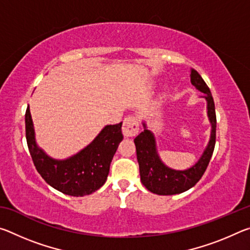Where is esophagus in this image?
I'll return each instance as SVG.
<instances>
[{
  "label": "esophagus",
  "instance_id": "34e87169",
  "mask_svg": "<svg viewBox=\"0 0 250 250\" xmlns=\"http://www.w3.org/2000/svg\"><path fill=\"white\" fill-rule=\"evenodd\" d=\"M139 131V121L135 117H126L122 125V133L125 137H133Z\"/></svg>",
  "mask_w": 250,
  "mask_h": 250
}]
</instances>
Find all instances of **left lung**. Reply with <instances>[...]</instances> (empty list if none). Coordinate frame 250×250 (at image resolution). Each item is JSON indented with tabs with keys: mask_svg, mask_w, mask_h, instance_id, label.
I'll return each instance as SVG.
<instances>
[{
	"mask_svg": "<svg viewBox=\"0 0 250 250\" xmlns=\"http://www.w3.org/2000/svg\"><path fill=\"white\" fill-rule=\"evenodd\" d=\"M191 83L196 89L205 94L203 97L207 101V116L211 125L209 142L195 166L183 171L173 170L167 167L160 159L156 151L154 134L146 129V122H143L145 131L134 139L142 184L146 189L158 195H174L193 188L204 174L213 155L216 142V113L214 99L208 86L195 69H191Z\"/></svg>",
	"mask_w": 250,
	"mask_h": 250,
	"instance_id": "obj_1",
	"label": "left lung"
}]
</instances>
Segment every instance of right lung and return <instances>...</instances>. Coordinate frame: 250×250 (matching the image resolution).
<instances>
[{
  "label": "right lung",
  "instance_id": "1",
  "mask_svg": "<svg viewBox=\"0 0 250 250\" xmlns=\"http://www.w3.org/2000/svg\"><path fill=\"white\" fill-rule=\"evenodd\" d=\"M122 122L105 125L95 140L77 154L66 160H55L39 147L29 105L25 113L27 146L37 172L52 188L70 196L89 195L107 181L110 163L124 139Z\"/></svg>",
  "mask_w": 250,
  "mask_h": 250
}]
</instances>
